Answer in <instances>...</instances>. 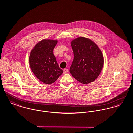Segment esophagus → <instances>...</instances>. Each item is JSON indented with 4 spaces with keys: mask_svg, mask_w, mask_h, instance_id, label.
<instances>
[{
    "mask_svg": "<svg viewBox=\"0 0 133 133\" xmlns=\"http://www.w3.org/2000/svg\"><path fill=\"white\" fill-rule=\"evenodd\" d=\"M63 74H66V73H67L68 72V71H69V70L68 69H63Z\"/></svg>",
    "mask_w": 133,
    "mask_h": 133,
    "instance_id": "34e87169",
    "label": "esophagus"
}]
</instances>
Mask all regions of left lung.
Segmentation results:
<instances>
[{
  "mask_svg": "<svg viewBox=\"0 0 133 133\" xmlns=\"http://www.w3.org/2000/svg\"><path fill=\"white\" fill-rule=\"evenodd\" d=\"M71 46L74 60L70 68L72 76L83 84L94 82L99 75L104 66L102 52L90 39L78 37L73 39Z\"/></svg>",
  "mask_w": 133,
  "mask_h": 133,
  "instance_id": "left-lung-1",
  "label": "left lung"
}]
</instances>
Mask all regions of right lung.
<instances>
[{"instance_id": "obj_1", "label": "right lung", "mask_w": 133, "mask_h": 133, "mask_svg": "<svg viewBox=\"0 0 133 133\" xmlns=\"http://www.w3.org/2000/svg\"><path fill=\"white\" fill-rule=\"evenodd\" d=\"M57 40L42 39L31 50L29 63L35 77L42 82L54 83L63 72L59 68L53 53Z\"/></svg>"}]
</instances>
